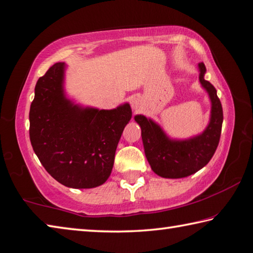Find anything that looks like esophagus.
<instances>
[{
    "label": "esophagus",
    "mask_w": 253,
    "mask_h": 253,
    "mask_svg": "<svg viewBox=\"0 0 253 253\" xmlns=\"http://www.w3.org/2000/svg\"><path fill=\"white\" fill-rule=\"evenodd\" d=\"M131 106L134 111H139L142 107V102L140 97H132L131 98Z\"/></svg>",
    "instance_id": "1"
}]
</instances>
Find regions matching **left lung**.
Listing matches in <instances>:
<instances>
[{
	"mask_svg": "<svg viewBox=\"0 0 253 253\" xmlns=\"http://www.w3.org/2000/svg\"><path fill=\"white\" fill-rule=\"evenodd\" d=\"M206 68L198 64V80L211 102L210 121L203 132L186 139L169 136L151 118L136 114L134 121L141 127L144 155L152 170L163 178H184L205 167L218 146L223 123V110L216 89L205 81Z\"/></svg>",
	"mask_w": 253,
	"mask_h": 253,
	"instance_id": "obj_1",
	"label": "left lung"
}]
</instances>
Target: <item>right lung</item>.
Masks as SVG:
<instances>
[{"mask_svg":"<svg viewBox=\"0 0 253 253\" xmlns=\"http://www.w3.org/2000/svg\"><path fill=\"white\" fill-rule=\"evenodd\" d=\"M67 65L56 63L37 82L31 103L30 141L50 176L70 188L105 183L122 132L132 118L127 102L112 110L84 106L65 89Z\"/></svg>","mask_w":253,"mask_h":253,"instance_id":"add662e5","label":"right lung"}]
</instances>
